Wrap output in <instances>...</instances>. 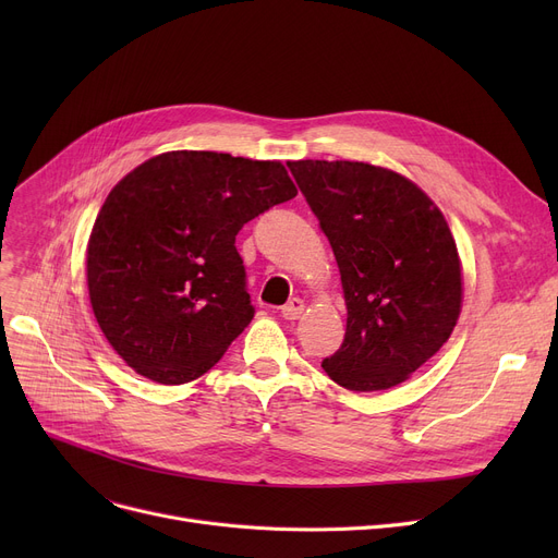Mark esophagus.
Returning a JSON list of instances; mask_svg holds the SVG:
<instances>
[{"instance_id": "obj_1", "label": "esophagus", "mask_w": 558, "mask_h": 558, "mask_svg": "<svg viewBox=\"0 0 558 558\" xmlns=\"http://www.w3.org/2000/svg\"><path fill=\"white\" fill-rule=\"evenodd\" d=\"M303 310H305L303 299H291L287 305L280 307V316L287 318V320H294V318H299L303 314Z\"/></svg>"}]
</instances>
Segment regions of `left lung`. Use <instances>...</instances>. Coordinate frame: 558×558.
Here are the masks:
<instances>
[{
  "label": "left lung",
  "instance_id": "obj_1",
  "mask_svg": "<svg viewBox=\"0 0 558 558\" xmlns=\"http://www.w3.org/2000/svg\"><path fill=\"white\" fill-rule=\"evenodd\" d=\"M339 264L345 337L324 371L350 391L391 389L434 357L461 312V264L432 198L350 160L287 162Z\"/></svg>",
  "mask_w": 558,
  "mask_h": 558
}]
</instances>
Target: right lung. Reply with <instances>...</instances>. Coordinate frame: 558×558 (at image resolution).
Masks as SVG:
<instances>
[{
	"label": "right lung",
	"mask_w": 558,
	"mask_h": 558,
	"mask_svg": "<svg viewBox=\"0 0 558 558\" xmlns=\"http://www.w3.org/2000/svg\"><path fill=\"white\" fill-rule=\"evenodd\" d=\"M294 196L280 162L217 151H169L124 175L101 205L85 262L114 353L160 385L208 373L255 314L234 238Z\"/></svg>",
	"instance_id": "right-lung-1"
}]
</instances>
